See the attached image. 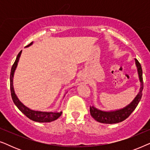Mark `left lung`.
I'll return each instance as SVG.
<instances>
[{"label": "left lung", "instance_id": "8db88e82", "mask_svg": "<svg viewBox=\"0 0 150 150\" xmlns=\"http://www.w3.org/2000/svg\"><path fill=\"white\" fill-rule=\"evenodd\" d=\"M135 63L137 67V70L139 76V80L141 83V87L137 97L131 103L122 109L115 110V111L106 112L98 110L94 106H90V114L94 120L98 122L103 123V124H116L122 122L128 117L131 113L134 111V110L138 105L142 97V90L143 89V71L141 65L137 59H135Z\"/></svg>", "mask_w": 150, "mask_h": 150}]
</instances>
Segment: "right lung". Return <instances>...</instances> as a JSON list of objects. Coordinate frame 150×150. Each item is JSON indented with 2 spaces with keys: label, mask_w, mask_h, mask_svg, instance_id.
<instances>
[{
  "label": "right lung",
  "mask_w": 150,
  "mask_h": 150,
  "mask_svg": "<svg viewBox=\"0 0 150 150\" xmlns=\"http://www.w3.org/2000/svg\"><path fill=\"white\" fill-rule=\"evenodd\" d=\"M33 44V42L30 43L26 46V47L30 46ZM22 50L18 53L17 57L15 62L12 65L11 69V74H10V89H11V95L12 100L14 102V104H16V106H17L18 109L21 111L22 113L25 115L28 119L31 120L34 122H41V123H44V122H50L52 121L56 120L57 119H58L59 117L61 115L62 112H42V111H36V110H30V108H28L24 105L21 102H20V100H18L17 96L15 94L13 89V74L14 71L16 70V67H17L18 61H19L20 54H21Z\"/></svg>",
  "instance_id": "obj_1"
}]
</instances>
